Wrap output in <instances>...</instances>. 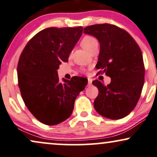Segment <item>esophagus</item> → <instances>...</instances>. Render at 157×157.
I'll list each match as a JSON object with an SVG mask.
<instances>
[{
  "mask_svg": "<svg viewBox=\"0 0 157 157\" xmlns=\"http://www.w3.org/2000/svg\"><path fill=\"white\" fill-rule=\"evenodd\" d=\"M92 80L91 78H88V86H91L92 85Z\"/></svg>",
  "mask_w": 157,
  "mask_h": 157,
  "instance_id": "1",
  "label": "esophagus"
}]
</instances>
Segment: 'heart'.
Here are the masks:
<instances>
[{"label": "heart", "mask_w": 157, "mask_h": 157, "mask_svg": "<svg viewBox=\"0 0 157 157\" xmlns=\"http://www.w3.org/2000/svg\"><path fill=\"white\" fill-rule=\"evenodd\" d=\"M96 44H98V40L92 36H85L81 40V45L86 51H89ZM82 71H84V70L83 69Z\"/></svg>", "instance_id": "obj_1"}]
</instances>
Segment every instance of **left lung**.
<instances>
[{
	"label": "left lung",
	"instance_id": "1",
	"mask_svg": "<svg viewBox=\"0 0 157 157\" xmlns=\"http://www.w3.org/2000/svg\"><path fill=\"white\" fill-rule=\"evenodd\" d=\"M84 33L98 38L100 55L96 68L111 78L109 84L98 80L92 84L99 90L94 102L98 113L110 119L127 117L138 103L144 84L142 52L132 36L114 25L86 27Z\"/></svg>",
	"mask_w": 157,
	"mask_h": 157
}]
</instances>
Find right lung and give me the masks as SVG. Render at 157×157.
<instances>
[{"label": "right lung", "instance_id": "1", "mask_svg": "<svg viewBox=\"0 0 157 157\" xmlns=\"http://www.w3.org/2000/svg\"><path fill=\"white\" fill-rule=\"evenodd\" d=\"M82 30V26L44 29L29 40L19 57L17 78L22 100L44 124L56 125L68 119L75 98L87 84V79L78 76L60 82L57 74Z\"/></svg>", "mask_w": 157, "mask_h": 157}]
</instances>
